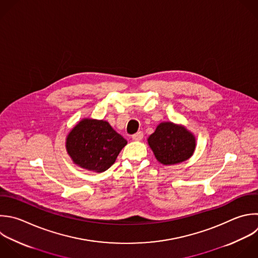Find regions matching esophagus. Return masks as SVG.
I'll use <instances>...</instances> for the list:
<instances>
[{"instance_id": "obj_1", "label": "esophagus", "mask_w": 258, "mask_h": 258, "mask_svg": "<svg viewBox=\"0 0 258 258\" xmlns=\"http://www.w3.org/2000/svg\"><path fill=\"white\" fill-rule=\"evenodd\" d=\"M132 139L134 140V141H141L142 139H143V133L142 132H137V133H135L134 135H132Z\"/></svg>"}]
</instances>
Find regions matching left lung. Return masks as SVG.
Masks as SVG:
<instances>
[{
	"mask_svg": "<svg viewBox=\"0 0 258 258\" xmlns=\"http://www.w3.org/2000/svg\"><path fill=\"white\" fill-rule=\"evenodd\" d=\"M153 154L163 165H172L187 160L196 149L195 135L183 125L161 122L147 139Z\"/></svg>",
	"mask_w": 258,
	"mask_h": 258,
	"instance_id": "obj_1",
	"label": "left lung"
}]
</instances>
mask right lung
Listing matches in <instances>:
<instances>
[{
  "mask_svg": "<svg viewBox=\"0 0 258 258\" xmlns=\"http://www.w3.org/2000/svg\"><path fill=\"white\" fill-rule=\"evenodd\" d=\"M127 141L105 120L84 118L71 130L66 148L78 166L103 172L114 164Z\"/></svg>",
  "mask_w": 258,
  "mask_h": 258,
  "instance_id": "1",
  "label": "right lung"
}]
</instances>
